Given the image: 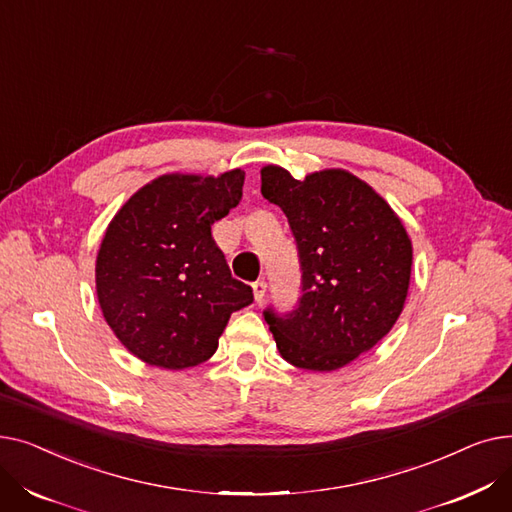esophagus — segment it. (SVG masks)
Here are the masks:
<instances>
[{
  "instance_id": "1",
  "label": "esophagus",
  "mask_w": 512,
  "mask_h": 512,
  "mask_svg": "<svg viewBox=\"0 0 512 512\" xmlns=\"http://www.w3.org/2000/svg\"><path fill=\"white\" fill-rule=\"evenodd\" d=\"M265 292H267V282L265 280L253 282V294H255V301L257 303H261L265 299Z\"/></svg>"
}]
</instances>
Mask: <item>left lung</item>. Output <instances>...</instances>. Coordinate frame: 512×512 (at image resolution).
Here are the masks:
<instances>
[{
	"mask_svg": "<svg viewBox=\"0 0 512 512\" xmlns=\"http://www.w3.org/2000/svg\"><path fill=\"white\" fill-rule=\"evenodd\" d=\"M261 195L288 218L303 272L297 307L263 311L278 351L301 369L344 367L392 330L405 305L413 263L407 230L371 186L344 170L294 180L267 166Z\"/></svg>",
	"mask_w": 512,
	"mask_h": 512,
	"instance_id": "1",
	"label": "left lung"
}]
</instances>
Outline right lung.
I'll return each mask as SVG.
<instances>
[{
  "label": "right lung",
  "mask_w": 512,
  "mask_h": 512,
  "mask_svg": "<svg viewBox=\"0 0 512 512\" xmlns=\"http://www.w3.org/2000/svg\"><path fill=\"white\" fill-rule=\"evenodd\" d=\"M245 172L168 174L143 186L107 226L97 297L128 351L164 369L207 361L253 288L232 278L211 226L242 199Z\"/></svg>",
  "instance_id": "obj_1"
}]
</instances>
